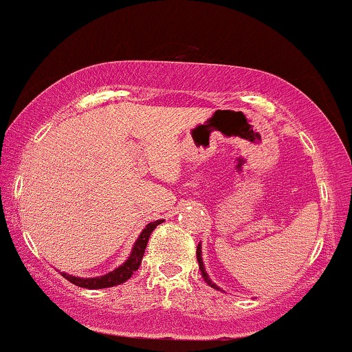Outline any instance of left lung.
<instances>
[{
  "mask_svg": "<svg viewBox=\"0 0 352 352\" xmlns=\"http://www.w3.org/2000/svg\"><path fill=\"white\" fill-rule=\"evenodd\" d=\"M197 261H199V267H200V270H202V277H204V280H206V283L210 285V287H214V289H217V291H222V289L219 287L217 284L215 283H212V279L210 277H208V274H207V270H206V265H204V258H202V245H197Z\"/></svg>",
  "mask_w": 352,
  "mask_h": 352,
  "instance_id": "obj_1",
  "label": "left lung"
}]
</instances>
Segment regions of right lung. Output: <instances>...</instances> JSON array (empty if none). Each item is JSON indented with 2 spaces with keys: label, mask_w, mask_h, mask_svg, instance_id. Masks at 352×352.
Wrapping results in <instances>:
<instances>
[{
  "label": "right lung",
  "mask_w": 352,
  "mask_h": 352,
  "mask_svg": "<svg viewBox=\"0 0 352 352\" xmlns=\"http://www.w3.org/2000/svg\"><path fill=\"white\" fill-rule=\"evenodd\" d=\"M162 222H164V220H155V222L146 223L145 229L142 230V234L138 235V239L135 241L129 258H126L122 265H118L117 269L111 270V272L103 274V276H96V277L69 276L67 272H61V276H63L65 279H68L72 284L78 285V287H83V289H105V287H113V285L123 284L125 280H129L130 277H132L135 270L140 267L150 234H152L153 229H155L158 223Z\"/></svg>",
  "instance_id": "1"
}]
</instances>
